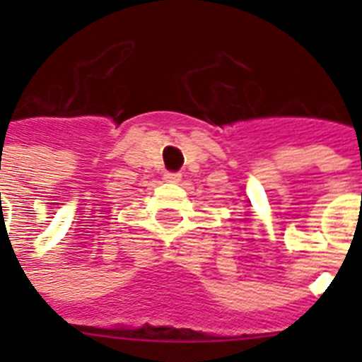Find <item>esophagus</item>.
<instances>
[{
	"label": "esophagus",
	"instance_id": "1",
	"mask_svg": "<svg viewBox=\"0 0 362 362\" xmlns=\"http://www.w3.org/2000/svg\"><path fill=\"white\" fill-rule=\"evenodd\" d=\"M165 181H168V183H179L181 181V174L179 172H166Z\"/></svg>",
	"mask_w": 362,
	"mask_h": 362
}]
</instances>
